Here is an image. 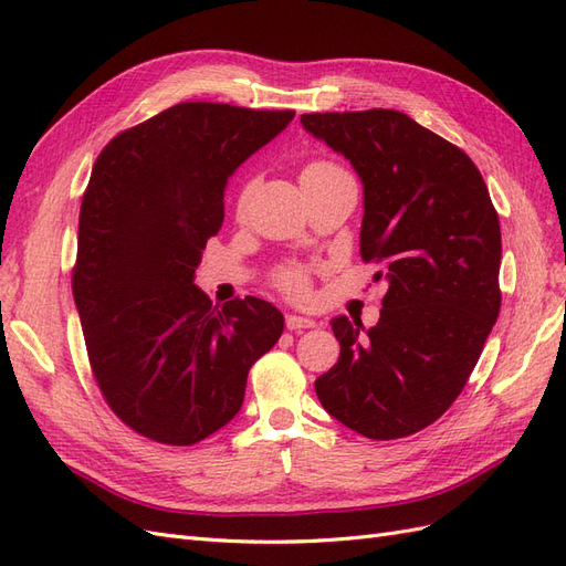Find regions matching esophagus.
Segmentation results:
<instances>
[{
    "label": "esophagus",
    "mask_w": 566,
    "mask_h": 566,
    "mask_svg": "<svg viewBox=\"0 0 566 566\" xmlns=\"http://www.w3.org/2000/svg\"><path fill=\"white\" fill-rule=\"evenodd\" d=\"M314 321L306 318V316H295V314H287L285 316V328L287 331H304V328H314Z\"/></svg>",
    "instance_id": "1"
}]
</instances>
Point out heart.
Listing matches in <instances>:
<instances>
[{
	"instance_id": "obj_1",
	"label": "heart",
	"mask_w": 566,
	"mask_h": 566,
	"mask_svg": "<svg viewBox=\"0 0 566 566\" xmlns=\"http://www.w3.org/2000/svg\"><path fill=\"white\" fill-rule=\"evenodd\" d=\"M333 169H339V167L328 163V160H312V163H306L302 167V175L300 177L304 181V179H312V177H318V175H325V172H333ZM273 285H276L279 290H283V293L290 295V297L304 300L306 295H310V290H312L310 269L300 266V264L283 266V269L276 271V276H273Z\"/></svg>"
}]
</instances>
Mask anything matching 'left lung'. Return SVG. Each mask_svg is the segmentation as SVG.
Returning <instances> with one entry per match:
<instances>
[{"label": "left lung", "instance_id": "8db88e82", "mask_svg": "<svg viewBox=\"0 0 566 566\" xmlns=\"http://www.w3.org/2000/svg\"><path fill=\"white\" fill-rule=\"evenodd\" d=\"M302 125L361 177V256L389 283L378 325L333 321L339 358L316 397L368 439L416 434L458 399L499 318V212L468 153L406 113H310Z\"/></svg>", "mask_w": 566, "mask_h": 566}]
</instances>
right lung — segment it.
I'll return each instance as SVG.
<instances>
[{
  "mask_svg": "<svg viewBox=\"0 0 566 566\" xmlns=\"http://www.w3.org/2000/svg\"><path fill=\"white\" fill-rule=\"evenodd\" d=\"M295 111L186 101L119 132L82 196L73 297L96 385L129 430L193 447L233 420L283 314L193 285L227 181Z\"/></svg>",
  "mask_w": 566,
  "mask_h": 566,
  "instance_id": "obj_1",
  "label": "right lung"
}]
</instances>
